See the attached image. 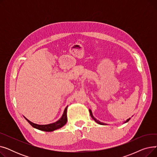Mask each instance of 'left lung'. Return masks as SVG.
I'll return each mask as SVG.
<instances>
[{
  "label": "left lung",
  "instance_id": "obj_1",
  "mask_svg": "<svg viewBox=\"0 0 157 157\" xmlns=\"http://www.w3.org/2000/svg\"><path fill=\"white\" fill-rule=\"evenodd\" d=\"M89 111H90V116H91V117L94 120V121H96L98 124H100V125H108V124H106V123H103V122H101L99 120H97L94 116H93V114H92V111L90 110V109H89ZM130 120V118H129L128 119H127L126 121H125L124 122H123V123H127V122H128L129 120Z\"/></svg>",
  "mask_w": 157,
  "mask_h": 157
}]
</instances>
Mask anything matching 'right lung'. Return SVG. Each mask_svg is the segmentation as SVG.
Segmentation results:
<instances>
[{"label": "right lung", "mask_w": 157, "mask_h": 157, "mask_svg": "<svg viewBox=\"0 0 157 157\" xmlns=\"http://www.w3.org/2000/svg\"><path fill=\"white\" fill-rule=\"evenodd\" d=\"M67 107H68V105L65 108L62 117L59 120L55 121V123H49V124H47V125L36 124V123H34L30 121V120H29L25 117H24V118H25V120L30 123V124L33 127L36 128V129L42 130V131H45V132H52L55 130L62 128L66 124V123H67Z\"/></svg>", "instance_id": "obj_1"}]
</instances>
